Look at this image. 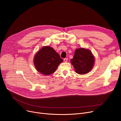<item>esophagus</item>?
I'll list each match as a JSON object with an SVG mask.
<instances>
[{
    "label": "esophagus",
    "instance_id": "34e87169",
    "mask_svg": "<svg viewBox=\"0 0 121 121\" xmlns=\"http://www.w3.org/2000/svg\"><path fill=\"white\" fill-rule=\"evenodd\" d=\"M64 61L65 62H67L68 61V58H65L64 59Z\"/></svg>",
    "mask_w": 121,
    "mask_h": 121
}]
</instances>
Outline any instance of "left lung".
<instances>
[{
  "label": "left lung",
  "instance_id": "1",
  "mask_svg": "<svg viewBox=\"0 0 121 121\" xmlns=\"http://www.w3.org/2000/svg\"><path fill=\"white\" fill-rule=\"evenodd\" d=\"M71 62L76 73L84 74L89 72L93 68L95 57L90 50L80 48L75 50L74 56Z\"/></svg>",
  "mask_w": 121,
  "mask_h": 121
}]
</instances>
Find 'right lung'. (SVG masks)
<instances>
[{"label": "right lung", "instance_id": "1", "mask_svg": "<svg viewBox=\"0 0 121 121\" xmlns=\"http://www.w3.org/2000/svg\"><path fill=\"white\" fill-rule=\"evenodd\" d=\"M63 61L60 55L52 48L46 46L36 53L34 58V64L38 72L48 75L54 73Z\"/></svg>", "mask_w": 121, "mask_h": 121}]
</instances>
